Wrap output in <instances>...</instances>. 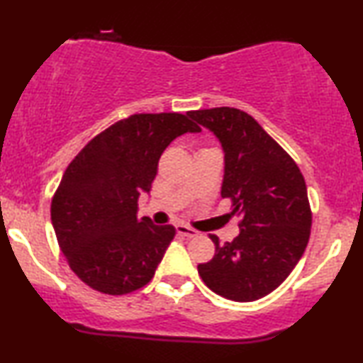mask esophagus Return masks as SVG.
I'll return each mask as SVG.
<instances>
[{"mask_svg":"<svg viewBox=\"0 0 363 363\" xmlns=\"http://www.w3.org/2000/svg\"><path fill=\"white\" fill-rule=\"evenodd\" d=\"M176 232L181 235V237H186V238H192V237H197L199 232L194 230L191 227H186V225H176Z\"/></svg>","mask_w":363,"mask_h":363,"instance_id":"obj_1","label":"esophagus"}]
</instances>
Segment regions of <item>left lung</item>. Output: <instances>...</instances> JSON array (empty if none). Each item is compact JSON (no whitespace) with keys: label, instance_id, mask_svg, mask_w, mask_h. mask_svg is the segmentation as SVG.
I'll return each mask as SVG.
<instances>
[{"label":"left lung","instance_id":"obj_1","mask_svg":"<svg viewBox=\"0 0 363 363\" xmlns=\"http://www.w3.org/2000/svg\"><path fill=\"white\" fill-rule=\"evenodd\" d=\"M223 151L220 196L242 217L233 242L216 243L211 262L197 267L202 281L222 298L250 303L281 284L303 257L311 233L308 189L299 167L258 121L242 110L191 111Z\"/></svg>","mask_w":363,"mask_h":363}]
</instances>
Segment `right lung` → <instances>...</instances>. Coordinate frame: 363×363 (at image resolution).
<instances>
[{
  "mask_svg": "<svg viewBox=\"0 0 363 363\" xmlns=\"http://www.w3.org/2000/svg\"><path fill=\"white\" fill-rule=\"evenodd\" d=\"M189 113L121 120L95 136L65 169L50 220L70 268L90 288L118 296L155 277L176 228L138 218V199L150 194L166 147L177 136L201 131Z\"/></svg>",
  "mask_w": 363,
  "mask_h": 363,
  "instance_id": "1",
  "label": "right lung"
}]
</instances>
